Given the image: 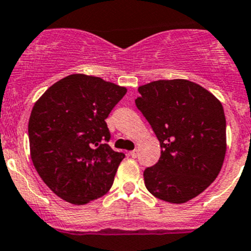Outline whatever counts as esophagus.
Returning a JSON list of instances; mask_svg holds the SVG:
<instances>
[{
	"label": "esophagus",
	"mask_w": 251,
	"mask_h": 251,
	"mask_svg": "<svg viewBox=\"0 0 251 251\" xmlns=\"http://www.w3.org/2000/svg\"><path fill=\"white\" fill-rule=\"evenodd\" d=\"M128 154H130L132 158H136V157H137V154H138V151L137 150H133V151H131V152L128 153Z\"/></svg>",
	"instance_id": "1"
}]
</instances>
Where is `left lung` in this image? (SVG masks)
Listing matches in <instances>:
<instances>
[{
    "label": "left lung",
    "mask_w": 251,
    "mask_h": 251,
    "mask_svg": "<svg viewBox=\"0 0 251 251\" xmlns=\"http://www.w3.org/2000/svg\"><path fill=\"white\" fill-rule=\"evenodd\" d=\"M136 106L160 143V158L143 173L147 190L185 203L220 174L227 151L226 116L211 92L187 79H159L138 87Z\"/></svg>",
    "instance_id": "obj_1"
}]
</instances>
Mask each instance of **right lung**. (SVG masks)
Segmentation results:
<instances>
[{
  "label": "right lung",
  "mask_w": 251,
  "mask_h": 251,
  "mask_svg": "<svg viewBox=\"0 0 251 251\" xmlns=\"http://www.w3.org/2000/svg\"><path fill=\"white\" fill-rule=\"evenodd\" d=\"M126 87L75 74L60 79L35 101L28 124L30 157L53 194L86 205L110 190L124 153L108 145L105 119Z\"/></svg>",
  "instance_id": "obj_1"
}]
</instances>
